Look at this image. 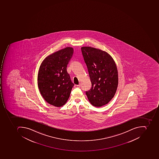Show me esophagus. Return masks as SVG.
I'll return each mask as SVG.
<instances>
[{
    "mask_svg": "<svg viewBox=\"0 0 159 159\" xmlns=\"http://www.w3.org/2000/svg\"><path fill=\"white\" fill-rule=\"evenodd\" d=\"M80 86H81V85H80V84H75V88H80Z\"/></svg>",
    "mask_w": 159,
    "mask_h": 159,
    "instance_id": "obj_1",
    "label": "esophagus"
}]
</instances>
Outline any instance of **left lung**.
Listing matches in <instances>:
<instances>
[{"label":"left lung","instance_id":"1","mask_svg":"<svg viewBox=\"0 0 159 159\" xmlns=\"http://www.w3.org/2000/svg\"><path fill=\"white\" fill-rule=\"evenodd\" d=\"M91 81V89L86 95L91 105L101 107L113 98L118 84L116 63L105 51L90 47L81 48Z\"/></svg>","mask_w":159,"mask_h":159}]
</instances>
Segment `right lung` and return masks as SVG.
I'll return each mask as SVG.
<instances>
[{
	"instance_id": "add662e5",
	"label": "right lung",
	"mask_w": 159,
	"mask_h": 159,
	"mask_svg": "<svg viewBox=\"0 0 159 159\" xmlns=\"http://www.w3.org/2000/svg\"><path fill=\"white\" fill-rule=\"evenodd\" d=\"M73 48H65L44 59L38 73V86L45 100L52 106L60 107L67 102L74 84L66 70Z\"/></svg>"
}]
</instances>
